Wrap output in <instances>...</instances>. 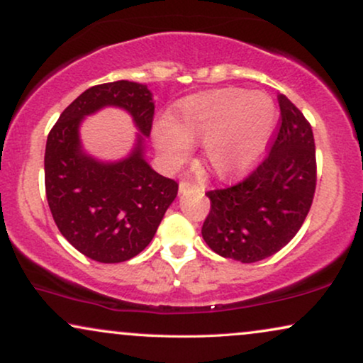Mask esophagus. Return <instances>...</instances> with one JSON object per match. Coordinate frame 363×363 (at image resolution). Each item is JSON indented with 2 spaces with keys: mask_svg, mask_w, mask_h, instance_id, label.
<instances>
[{
  "mask_svg": "<svg viewBox=\"0 0 363 363\" xmlns=\"http://www.w3.org/2000/svg\"><path fill=\"white\" fill-rule=\"evenodd\" d=\"M179 189H181L182 194H186V192H191V191H204V187L192 184V182H189V181H181Z\"/></svg>",
  "mask_w": 363,
  "mask_h": 363,
  "instance_id": "34e87169",
  "label": "esophagus"
}]
</instances>
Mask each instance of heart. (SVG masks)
<instances>
[{"label": "heart", "instance_id": "heart-1", "mask_svg": "<svg viewBox=\"0 0 363 363\" xmlns=\"http://www.w3.org/2000/svg\"><path fill=\"white\" fill-rule=\"evenodd\" d=\"M277 125V108L269 94L242 88L199 93L174 106L171 123L161 121L154 136L174 162L202 139L207 162L220 176H239L262 159Z\"/></svg>", "mask_w": 363, "mask_h": 363}]
</instances>
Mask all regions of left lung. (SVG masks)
<instances>
[{
  "instance_id": "1",
  "label": "left lung",
  "mask_w": 363,
  "mask_h": 363,
  "mask_svg": "<svg viewBox=\"0 0 363 363\" xmlns=\"http://www.w3.org/2000/svg\"><path fill=\"white\" fill-rule=\"evenodd\" d=\"M280 128L269 156L238 184L206 192L211 212L202 238L216 254L250 264L267 259L294 239L315 192V143L311 124L279 96Z\"/></svg>"
}]
</instances>
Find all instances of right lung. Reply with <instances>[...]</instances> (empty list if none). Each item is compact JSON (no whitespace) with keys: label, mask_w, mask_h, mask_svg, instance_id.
Segmentation results:
<instances>
[{"label":"right lung","mask_w":363,"mask_h":363,"mask_svg":"<svg viewBox=\"0 0 363 363\" xmlns=\"http://www.w3.org/2000/svg\"><path fill=\"white\" fill-rule=\"evenodd\" d=\"M104 107L125 110L140 131L132 152L118 162L91 157L80 143L82 121ZM152 116L146 84L114 81L77 96L48 136L45 186L52 219L62 238L96 262H124L143 252L177 196V182L146 159Z\"/></svg>","instance_id":"obj_1"}]
</instances>
